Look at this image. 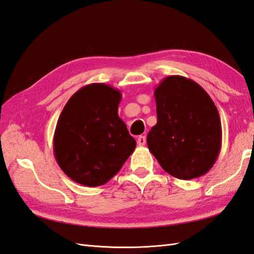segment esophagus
Listing matches in <instances>:
<instances>
[{
    "mask_svg": "<svg viewBox=\"0 0 254 254\" xmlns=\"http://www.w3.org/2000/svg\"><path fill=\"white\" fill-rule=\"evenodd\" d=\"M145 143H146V137H145L144 135H139L137 137V145H138V146H144Z\"/></svg>",
    "mask_w": 254,
    "mask_h": 254,
    "instance_id": "34e87169",
    "label": "esophagus"
}]
</instances>
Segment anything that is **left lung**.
Masks as SVG:
<instances>
[{
	"label": "left lung",
	"instance_id": "8db88e82",
	"mask_svg": "<svg viewBox=\"0 0 254 254\" xmlns=\"http://www.w3.org/2000/svg\"><path fill=\"white\" fill-rule=\"evenodd\" d=\"M157 123L147 146L161 168L181 180L204 176L222 148V123L214 101L194 80L171 75L154 91Z\"/></svg>",
	"mask_w": 254,
	"mask_h": 254
}]
</instances>
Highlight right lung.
I'll return each mask as SVG.
<instances>
[{
  "label": "right lung",
  "mask_w": 254,
  "mask_h": 254,
  "mask_svg": "<svg viewBox=\"0 0 254 254\" xmlns=\"http://www.w3.org/2000/svg\"><path fill=\"white\" fill-rule=\"evenodd\" d=\"M120 90L101 83L77 90L63 108L53 153L68 178L89 188L105 185L121 169L136 142L118 115Z\"/></svg>",
  "instance_id": "obj_1"
}]
</instances>
